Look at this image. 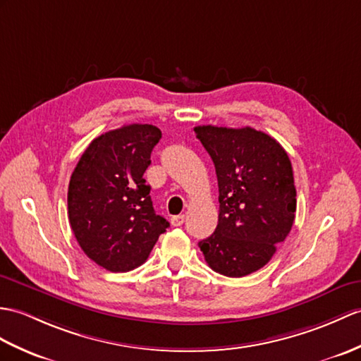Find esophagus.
I'll return each instance as SVG.
<instances>
[{
	"instance_id": "esophagus-1",
	"label": "esophagus",
	"mask_w": 361,
	"mask_h": 361,
	"mask_svg": "<svg viewBox=\"0 0 361 361\" xmlns=\"http://www.w3.org/2000/svg\"><path fill=\"white\" fill-rule=\"evenodd\" d=\"M172 226H181L184 223V215H173L171 219Z\"/></svg>"
}]
</instances>
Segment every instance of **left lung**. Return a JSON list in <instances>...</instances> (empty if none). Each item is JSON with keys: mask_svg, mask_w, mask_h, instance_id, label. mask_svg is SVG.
<instances>
[{"mask_svg": "<svg viewBox=\"0 0 361 361\" xmlns=\"http://www.w3.org/2000/svg\"><path fill=\"white\" fill-rule=\"evenodd\" d=\"M219 180V224L198 246L206 263L226 276H245L269 262L286 240L297 209L286 150L252 128L197 126Z\"/></svg>", "mask_w": 361, "mask_h": 361, "instance_id": "left-lung-1", "label": "left lung"}]
</instances>
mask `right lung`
I'll return each instance as SVG.
<instances>
[{"label":"right lung","instance_id":"1","mask_svg":"<svg viewBox=\"0 0 361 361\" xmlns=\"http://www.w3.org/2000/svg\"><path fill=\"white\" fill-rule=\"evenodd\" d=\"M160 138L152 124L109 130L90 142L72 172L67 214L73 235L92 262L111 272L141 266L169 228L142 178Z\"/></svg>","mask_w":361,"mask_h":361}]
</instances>
